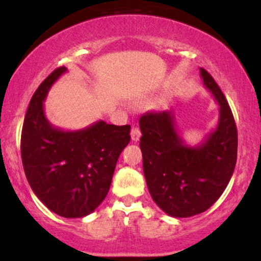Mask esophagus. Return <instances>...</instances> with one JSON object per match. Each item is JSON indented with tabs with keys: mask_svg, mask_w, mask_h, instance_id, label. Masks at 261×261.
I'll use <instances>...</instances> for the list:
<instances>
[{
	"mask_svg": "<svg viewBox=\"0 0 261 261\" xmlns=\"http://www.w3.org/2000/svg\"><path fill=\"white\" fill-rule=\"evenodd\" d=\"M130 137H132V140H133V141H139V139H140V137H141L140 129H139L138 127H132Z\"/></svg>",
	"mask_w": 261,
	"mask_h": 261,
	"instance_id": "esophagus-1",
	"label": "esophagus"
}]
</instances>
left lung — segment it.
Segmentation results:
<instances>
[{"label":"left lung","mask_w":261,"mask_h":261,"mask_svg":"<svg viewBox=\"0 0 261 261\" xmlns=\"http://www.w3.org/2000/svg\"><path fill=\"white\" fill-rule=\"evenodd\" d=\"M205 88L220 106L216 129L198 146L185 145L172 112H149L139 120L142 166L149 194L163 212L190 217L209 209L229 183L238 154V130L223 92L208 71Z\"/></svg>","instance_id":"obj_1"}]
</instances>
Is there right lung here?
<instances>
[{"instance_id": "add662e5", "label": "right lung", "mask_w": 261, "mask_h": 261, "mask_svg": "<svg viewBox=\"0 0 261 261\" xmlns=\"http://www.w3.org/2000/svg\"><path fill=\"white\" fill-rule=\"evenodd\" d=\"M64 72L65 66L56 69L35 90L23 121L21 158L37 197L57 215L74 219L89 215L106 198L130 126L97 121L73 132L53 127L44 101Z\"/></svg>"}]
</instances>
